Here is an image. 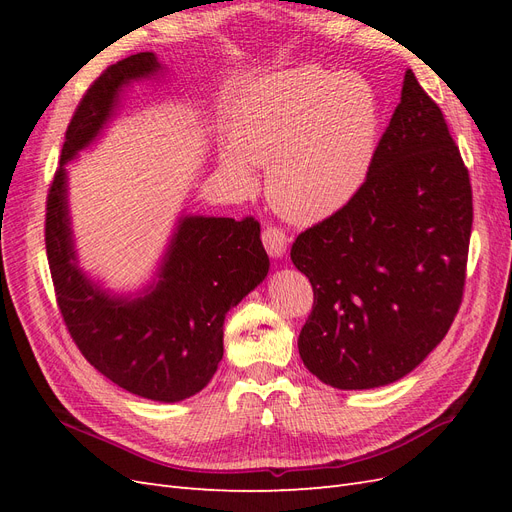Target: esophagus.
Listing matches in <instances>:
<instances>
[{"label":"esophagus","instance_id":"esophagus-1","mask_svg":"<svg viewBox=\"0 0 512 512\" xmlns=\"http://www.w3.org/2000/svg\"><path fill=\"white\" fill-rule=\"evenodd\" d=\"M286 232L280 226H267L262 230V243H265V250L275 256V258H282L286 252Z\"/></svg>","mask_w":512,"mask_h":512}]
</instances>
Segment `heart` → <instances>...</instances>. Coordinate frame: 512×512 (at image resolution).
Instances as JSON below:
<instances>
[{
  "mask_svg": "<svg viewBox=\"0 0 512 512\" xmlns=\"http://www.w3.org/2000/svg\"><path fill=\"white\" fill-rule=\"evenodd\" d=\"M378 132V96L365 79L303 66L265 76L247 91L220 162L243 190L256 181L252 163L269 166L273 207L292 222L314 224L363 190Z\"/></svg>",
  "mask_w": 512,
  "mask_h": 512,
  "instance_id": "1",
  "label": "heart"
}]
</instances>
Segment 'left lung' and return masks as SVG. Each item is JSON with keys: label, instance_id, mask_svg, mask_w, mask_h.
<instances>
[{"label": "left lung", "instance_id": "8db88e82", "mask_svg": "<svg viewBox=\"0 0 512 512\" xmlns=\"http://www.w3.org/2000/svg\"><path fill=\"white\" fill-rule=\"evenodd\" d=\"M472 218L459 147L408 70L363 190L292 243L314 290L299 335L305 367L344 391L410 374L459 312Z\"/></svg>", "mask_w": 512, "mask_h": 512}]
</instances>
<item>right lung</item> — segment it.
Segmentation results:
<instances>
[{
	"mask_svg": "<svg viewBox=\"0 0 512 512\" xmlns=\"http://www.w3.org/2000/svg\"><path fill=\"white\" fill-rule=\"evenodd\" d=\"M160 68L153 53L108 66L68 123L46 196L44 243L57 307L76 348L121 389L153 401H181L205 389L224 354V318L269 273L254 218L190 215L179 222L160 280L134 301L113 299L76 267L64 164L94 141L113 115L121 85Z\"/></svg>",
	"mask_w": 512,
	"mask_h": 512,
	"instance_id": "right-lung-1",
	"label": "right lung"
}]
</instances>
